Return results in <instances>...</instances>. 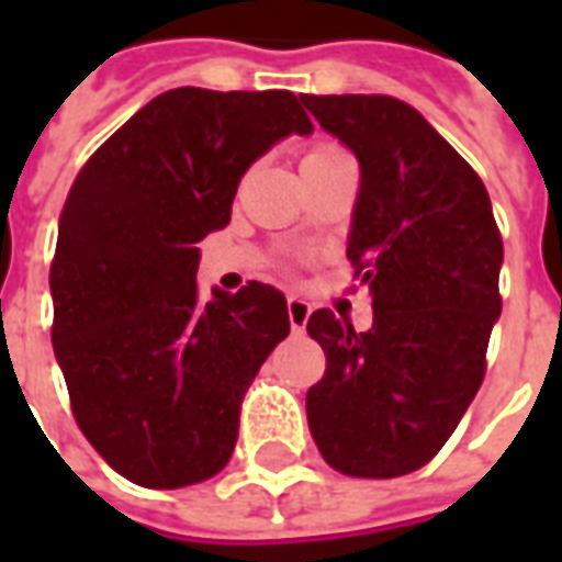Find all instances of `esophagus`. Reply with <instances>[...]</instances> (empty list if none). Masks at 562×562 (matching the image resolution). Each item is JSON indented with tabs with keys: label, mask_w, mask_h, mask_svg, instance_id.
Listing matches in <instances>:
<instances>
[{
	"label": "esophagus",
	"mask_w": 562,
	"mask_h": 562,
	"mask_svg": "<svg viewBox=\"0 0 562 562\" xmlns=\"http://www.w3.org/2000/svg\"><path fill=\"white\" fill-rule=\"evenodd\" d=\"M289 322H292V330H304L306 328V318H310V304L301 301V297H289Z\"/></svg>",
	"instance_id": "esophagus-1"
}]
</instances>
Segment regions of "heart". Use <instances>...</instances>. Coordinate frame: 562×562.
<instances>
[{
  "instance_id": "obj_1",
  "label": "heart",
  "mask_w": 562,
  "mask_h": 562,
  "mask_svg": "<svg viewBox=\"0 0 562 562\" xmlns=\"http://www.w3.org/2000/svg\"><path fill=\"white\" fill-rule=\"evenodd\" d=\"M342 159H352V156L346 153V147L334 144V140H318V144H313V147L306 149L304 168H322V165H334V161Z\"/></svg>"
}]
</instances>
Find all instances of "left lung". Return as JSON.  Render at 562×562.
Here are the masks:
<instances>
[{
	"label": "left lung",
	"mask_w": 562,
	"mask_h": 562,
	"mask_svg": "<svg viewBox=\"0 0 562 562\" xmlns=\"http://www.w3.org/2000/svg\"><path fill=\"white\" fill-rule=\"evenodd\" d=\"M361 165L346 256L373 294V328L316 310L328 358L306 391L322 458L342 475L422 470L482 389L499 318L503 237L482 177L413 104L391 95H301Z\"/></svg>",
	"instance_id": "obj_1"
}]
</instances>
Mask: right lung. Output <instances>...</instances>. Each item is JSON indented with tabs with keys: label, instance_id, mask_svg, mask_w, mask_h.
<instances>
[{
	"label": "right lung",
	"instance_id": "obj_1",
	"mask_svg": "<svg viewBox=\"0 0 562 562\" xmlns=\"http://www.w3.org/2000/svg\"><path fill=\"white\" fill-rule=\"evenodd\" d=\"M313 123L289 90L156 95L92 153L59 216L56 361L80 434L140 487L207 482L240 403L289 337L273 285L198 297V246L232 220L246 168Z\"/></svg>",
	"mask_w": 562,
	"mask_h": 562
}]
</instances>
